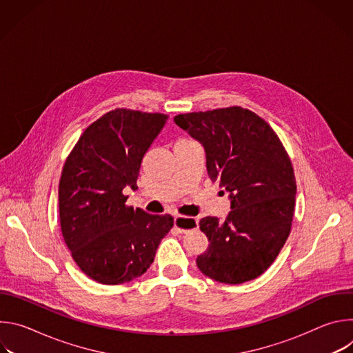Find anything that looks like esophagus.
Returning <instances> with one entry per match:
<instances>
[{"mask_svg":"<svg viewBox=\"0 0 353 353\" xmlns=\"http://www.w3.org/2000/svg\"><path fill=\"white\" fill-rule=\"evenodd\" d=\"M196 226H198V221L196 219L181 216V215H176L174 216V228L179 229L180 232H187V230L194 229Z\"/></svg>","mask_w":353,"mask_h":353,"instance_id":"1","label":"esophagus"}]
</instances>
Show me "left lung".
I'll return each mask as SVG.
<instances>
[{
  "label": "left lung",
  "instance_id": "left-lung-1",
  "mask_svg": "<svg viewBox=\"0 0 353 353\" xmlns=\"http://www.w3.org/2000/svg\"><path fill=\"white\" fill-rule=\"evenodd\" d=\"M174 123L204 146L210 179L230 194L225 221H199L210 244L196 267L221 283L256 279L290 233L296 180L288 152L265 120L240 106L179 114Z\"/></svg>",
  "mask_w": 353,
  "mask_h": 353
}]
</instances>
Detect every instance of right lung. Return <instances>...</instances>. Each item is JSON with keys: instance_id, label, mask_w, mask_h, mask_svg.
<instances>
[{"instance_id": "add662e5", "label": "right lung", "mask_w": 353, "mask_h": 353, "mask_svg": "<svg viewBox=\"0 0 353 353\" xmlns=\"http://www.w3.org/2000/svg\"><path fill=\"white\" fill-rule=\"evenodd\" d=\"M168 121L162 113L116 109L92 123L68 155L59 185L64 241L81 271L103 285L146 272L170 215L127 207L125 187L137 190L142 159Z\"/></svg>"}]
</instances>
